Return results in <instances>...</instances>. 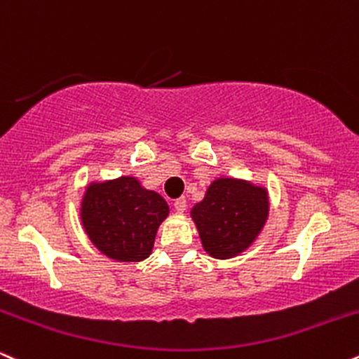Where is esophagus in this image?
<instances>
[{"instance_id": "obj_1", "label": "esophagus", "mask_w": 359, "mask_h": 359, "mask_svg": "<svg viewBox=\"0 0 359 359\" xmlns=\"http://www.w3.org/2000/svg\"><path fill=\"white\" fill-rule=\"evenodd\" d=\"M172 206H175L176 212L183 213L184 210H187V200H184V198H178V200H175V203H172Z\"/></svg>"}]
</instances>
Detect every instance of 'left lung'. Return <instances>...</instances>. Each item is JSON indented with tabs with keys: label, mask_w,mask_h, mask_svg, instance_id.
Returning <instances> with one entry per match:
<instances>
[{
	"label": "left lung",
	"mask_w": 359,
	"mask_h": 359,
	"mask_svg": "<svg viewBox=\"0 0 359 359\" xmlns=\"http://www.w3.org/2000/svg\"><path fill=\"white\" fill-rule=\"evenodd\" d=\"M267 215V191L233 178L215 180L191 210L203 248L215 259H231L250 247Z\"/></svg>",
	"instance_id": "left-lung-1"
}]
</instances>
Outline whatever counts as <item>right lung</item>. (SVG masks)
Segmentation results:
<instances>
[{"instance_id": "add662e5", "label": "right lung", "mask_w": 359, "mask_h": 359, "mask_svg": "<svg viewBox=\"0 0 359 359\" xmlns=\"http://www.w3.org/2000/svg\"><path fill=\"white\" fill-rule=\"evenodd\" d=\"M170 206L133 176L90 183L82 200L83 229L109 259L139 262L151 255L158 226Z\"/></svg>"}]
</instances>
